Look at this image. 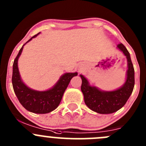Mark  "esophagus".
<instances>
[{"mask_svg": "<svg viewBox=\"0 0 146 146\" xmlns=\"http://www.w3.org/2000/svg\"><path fill=\"white\" fill-rule=\"evenodd\" d=\"M80 70H82V66H80Z\"/></svg>", "mask_w": 146, "mask_h": 146, "instance_id": "esophagus-1", "label": "esophagus"}]
</instances>
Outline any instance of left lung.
I'll return each mask as SVG.
<instances>
[{
	"label": "left lung",
	"mask_w": 146,
	"mask_h": 146,
	"mask_svg": "<svg viewBox=\"0 0 146 146\" xmlns=\"http://www.w3.org/2000/svg\"><path fill=\"white\" fill-rule=\"evenodd\" d=\"M117 48L123 53L127 59L126 78L122 86L114 90H101L97 87L90 85L88 79L80 75L82 79L81 91L85 104L91 110L99 114H111L120 110L129 100L134 87V68L130 54L121 43L117 45Z\"/></svg>",
	"instance_id": "left-lung-1"
}]
</instances>
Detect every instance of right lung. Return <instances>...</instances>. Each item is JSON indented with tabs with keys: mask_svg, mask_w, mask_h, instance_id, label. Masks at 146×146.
Instances as JSON below:
<instances>
[{
	"mask_svg": "<svg viewBox=\"0 0 146 146\" xmlns=\"http://www.w3.org/2000/svg\"><path fill=\"white\" fill-rule=\"evenodd\" d=\"M39 34L40 32L32 36L20 48L13 63L12 83L17 99L26 110L35 114H46L54 111L58 107L70 80L72 78L77 76L78 73H64L52 88L44 91L31 89L24 83L17 66L19 57L21 55L24 46L33 38L36 37Z\"/></svg>",
	"mask_w": 146,
	"mask_h": 146,
	"instance_id": "add662e5",
	"label": "right lung"
}]
</instances>
